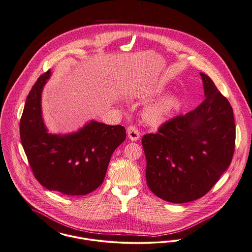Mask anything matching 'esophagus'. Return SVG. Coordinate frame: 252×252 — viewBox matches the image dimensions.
<instances>
[{
  "label": "esophagus",
  "instance_id": "1",
  "mask_svg": "<svg viewBox=\"0 0 252 252\" xmlns=\"http://www.w3.org/2000/svg\"><path fill=\"white\" fill-rule=\"evenodd\" d=\"M127 134L128 137L132 140V141H135L139 138V131L134 127V126H129L127 129Z\"/></svg>",
  "mask_w": 252,
  "mask_h": 252
}]
</instances>
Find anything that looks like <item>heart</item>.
<instances>
[{
    "instance_id": "obj_1",
    "label": "heart",
    "mask_w": 252,
    "mask_h": 252,
    "mask_svg": "<svg viewBox=\"0 0 252 252\" xmlns=\"http://www.w3.org/2000/svg\"><path fill=\"white\" fill-rule=\"evenodd\" d=\"M179 107L180 101L177 97H166L148 107L144 113V118L151 124H158L163 122Z\"/></svg>"
}]
</instances>
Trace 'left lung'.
Returning a JSON list of instances; mask_svg holds the SVG:
<instances>
[{"instance_id": "1", "label": "left lung", "mask_w": 252, "mask_h": 252, "mask_svg": "<svg viewBox=\"0 0 252 252\" xmlns=\"http://www.w3.org/2000/svg\"><path fill=\"white\" fill-rule=\"evenodd\" d=\"M205 98L195 110L164 122L141 142L146 182L164 201L184 203L204 196L229 167L235 150L233 110L212 79L201 72Z\"/></svg>"}]
</instances>
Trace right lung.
<instances>
[{"mask_svg": "<svg viewBox=\"0 0 252 252\" xmlns=\"http://www.w3.org/2000/svg\"><path fill=\"white\" fill-rule=\"evenodd\" d=\"M51 69L32 88L20 120L23 148L35 179L47 189L67 196L86 195L99 187L112 154L125 140L121 125L91 121L75 134L47 133L41 115V94Z\"/></svg>", "mask_w": 252, "mask_h": 252, "instance_id": "add662e5", "label": "right lung"}]
</instances>
